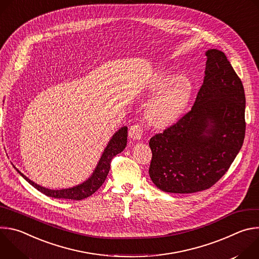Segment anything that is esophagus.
I'll return each mask as SVG.
<instances>
[{
	"label": "esophagus",
	"mask_w": 259,
	"mask_h": 259,
	"mask_svg": "<svg viewBox=\"0 0 259 259\" xmlns=\"http://www.w3.org/2000/svg\"><path fill=\"white\" fill-rule=\"evenodd\" d=\"M142 128L139 124H135V125H132L130 127V130H129V136L133 139V140H140L141 137H142Z\"/></svg>",
	"instance_id": "esophagus-1"
}]
</instances>
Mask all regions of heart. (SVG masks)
Returning <instances> with one entry per match:
<instances>
[{
  "label": "heart",
  "mask_w": 259,
  "mask_h": 259,
  "mask_svg": "<svg viewBox=\"0 0 259 259\" xmlns=\"http://www.w3.org/2000/svg\"><path fill=\"white\" fill-rule=\"evenodd\" d=\"M171 77L168 68H159L146 86L150 93L159 91L146 107L147 119L157 127H165L177 121L188 106L192 95L193 85L188 77L183 75L172 79Z\"/></svg>",
  "instance_id": "b5f03b06"
}]
</instances>
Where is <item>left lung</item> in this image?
I'll return each instance as SVG.
<instances>
[{
	"label": "left lung",
	"mask_w": 259,
	"mask_h": 259,
	"mask_svg": "<svg viewBox=\"0 0 259 259\" xmlns=\"http://www.w3.org/2000/svg\"><path fill=\"white\" fill-rule=\"evenodd\" d=\"M205 77L191 112L150 140V176L173 194L211 188L239 154L245 137V92L228 60L217 49L206 51Z\"/></svg>",
	"instance_id": "obj_1"
}]
</instances>
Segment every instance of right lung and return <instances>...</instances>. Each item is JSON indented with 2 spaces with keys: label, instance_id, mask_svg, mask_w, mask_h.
Segmentation results:
<instances>
[{
  "label": "right lung",
  "instance_id": "obj_1",
  "mask_svg": "<svg viewBox=\"0 0 259 259\" xmlns=\"http://www.w3.org/2000/svg\"><path fill=\"white\" fill-rule=\"evenodd\" d=\"M127 136H128V128L126 126L121 127L112 138L109 139L108 143L106 144L105 149L93 171L91 176L86 179L84 182L78 184L76 187H72L69 189H62V190H50L46 189L44 187L39 186V184L34 183L32 180L27 178L23 173H21L17 168L16 171L29 183L31 186L38 190L39 192L43 193L44 195L55 198V199H67V200H73L79 201L86 199L93 195L104 182L106 179V176L109 172L110 168V161L112 159L124 151V149L127 145Z\"/></svg>",
  "mask_w": 259,
  "mask_h": 259
}]
</instances>
